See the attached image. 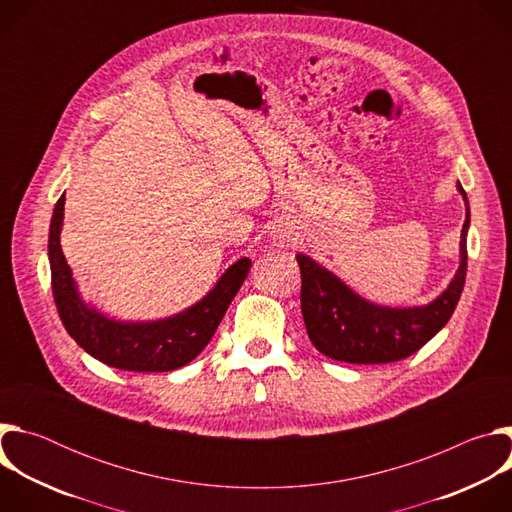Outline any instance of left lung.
<instances>
[{
    "instance_id": "8db88e82",
    "label": "left lung",
    "mask_w": 512,
    "mask_h": 512,
    "mask_svg": "<svg viewBox=\"0 0 512 512\" xmlns=\"http://www.w3.org/2000/svg\"><path fill=\"white\" fill-rule=\"evenodd\" d=\"M466 221L460 241V267L440 298L419 308H383L362 300L334 273L308 255H296L302 271V314L312 344L326 356L352 364L395 362L417 352L452 318L462 296L470 227V206L464 188Z\"/></svg>"
}]
</instances>
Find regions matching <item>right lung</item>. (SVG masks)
<instances>
[{
    "instance_id": "add662e5",
    "label": "right lung",
    "mask_w": 512,
    "mask_h": 512,
    "mask_svg": "<svg viewBox=\"0 0 512 512\" xmlns=\"http://www.w3.org/2000/svg\"><path fill=\"white\" fill-rule=\"evenodd\" d=\"M64 194L54 206L48 235L52 294L66 332L97 360L113 369L135 373H166L194 360L227 314L249 275L251 259L243 257L218 279L214 289L182 314L158 322H117L79 298L70 267L60 249Z\"/></svg>"
}]
</instances>
